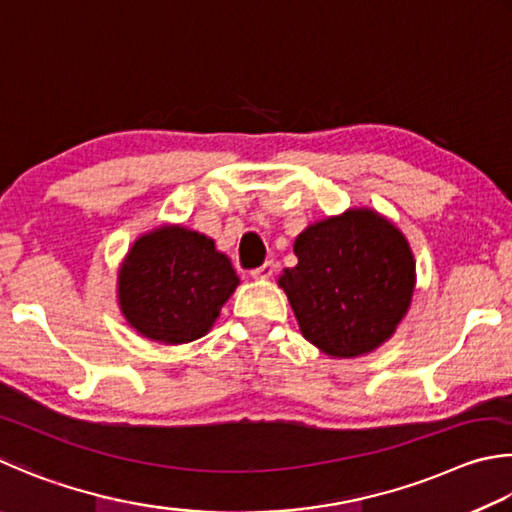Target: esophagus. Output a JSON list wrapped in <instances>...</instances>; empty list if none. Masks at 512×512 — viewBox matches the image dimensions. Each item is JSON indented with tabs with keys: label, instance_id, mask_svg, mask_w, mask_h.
<instances>
[{
	"label": "esophagus",
	"instance_id": "1",
	"mask_svg": "<svg viewBox=\"0 0 512 512\" xmlns=\"http://www.w3.org/2000/svg\"><path fill=\"white\" fill-rule=\"evenodd\" d=\"M274 270H276V265L272 261H267L261 267H256V270H251V276H254L256 281H267L274 276Z\"/></svg>",
	"mask_w": 512,
	"mask_h": 512
}]
</instances>
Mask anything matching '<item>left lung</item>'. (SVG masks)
<instances>
[{"label": "left lung", "instance_id": "8db88e82", "mask_svg": "<svg viewBox=\"0 0 512 512\" xmlns=\"http://www.w3.org/2000/svg\"><path fill=\"white\" fill-rule=\"evenodd\" d=\"M279 285L303 337L330 357L375 351L396 333L416 288L407 238L371 209L319 220L294 240Z\"/></svg>", "mask_w": 512, "mask_h": 512}]
</instances>
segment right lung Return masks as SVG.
Wrapping results in <instances>:
<instances>
[{"instance_id":"add662e5","label":"right lung","mask_w":512,"mask_h":512,"mask_svg":"<svg viewBox=\"0 0 512 512\" xmlns=\"http://www.w3.org/2000/svg\"><path fill=\"white\" fill-rule=\"evenodd\" d=\"M231 261L204 233L159 227L134 240L119 270V306L139 335L188 344L209 333L238 288Z\"/></svg>"}]
</instances>
